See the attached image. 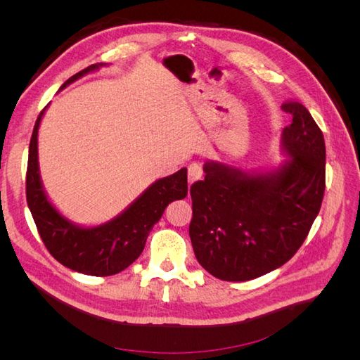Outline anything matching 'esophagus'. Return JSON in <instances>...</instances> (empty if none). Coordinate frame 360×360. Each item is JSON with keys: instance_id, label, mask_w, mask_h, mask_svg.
Returning a JSON list of instances; mask_svg holds the SVG:
<instances>
[{"instance_id": "1", "label": "esophagus", "mask_w": 360, "mask_h": 360, "mask_svg": "<svg viewBox=\"0 0 360 360\" xmlns=\"http://www.w3.org/2000/svg\"><path fill=\"white\" fill-rule=\"evenodd\" d=\"M201 177H202V167H201V163H197V162L191 163V165L188 167V179H189V183L197 181V180H200Z\"/></svg>"}]
</instances>
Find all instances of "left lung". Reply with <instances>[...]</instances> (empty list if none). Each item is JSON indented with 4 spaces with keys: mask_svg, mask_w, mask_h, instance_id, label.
<instances>
[{
    "mask_svg": "<svg viewBox=\"0 0 360 360\" xmlns=\"http://www.w3.org/2000/svg\"><path fill=\"white\" fill-rule=\"evenodd\" d=\"M292 120L282 132L290 162L279 171L249 176L205 163L191 186L189 236L198 263L217 279L242 282L285 264L308 237L326 188L321 129L302 103L287 101Z\"/></svg>",
    "mask_w": 360,
    "mask_h": 360,
    "instance_id": "obj_1",
    "label": "left lung"
}]
</instances>
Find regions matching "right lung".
I'll list each match as a JSON object with an SVG mask.
<instances>
[{
	"instance_id": "obj_1",
	"label": "right lung",
	"mask_w": 360,
	"mask_h": 360,
	"mask_svg": "<svg viewBox=\"0 0 360 360\" xmlns=\"http://www.w3.org/2000/svg\"><path fill=\"white\" fill-rule=\"evenodd\" d=\"M97 68L99 64H91L73 75L61 89ZM45 110L46 108H43L32 129L25 183L27 202L41 242L58 263L79 274L91 276L120 274L143 252L148 233L159 222L167 205L188 195V171L181 168L172 176L151 184L126 212L111 222L94 228L76 226L53 209L41 188L37 162V130Z\"/></svg>"
}]
</instances>
